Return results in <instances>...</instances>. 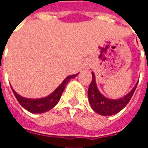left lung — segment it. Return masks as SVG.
Returning <instances> with one entry per match:
<instances>
[{
    "mask_svg": "<svg viewBox=\"0 0 148 148\" xmlns=\"http://www.w3.org/2000/svg\"><path fill=\"white\" fill-rule=\"evenodd\" d=\"M92 81L88 90L89 101L91 108L97 113L102 116H111L116 114L124 109L127 105V103L129 102L138 85V83H136L130 93L123 98L118 100H110L103 96L99 92V90H97L95 82V76L93 73H92Z\"/></svg>",
    "mask_w": 148,
    "mask_h": 148,
    "instance_id": "left-lung-1",
    "label": "left lung"
}]
</instances>
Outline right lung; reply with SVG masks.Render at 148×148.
Wrapping results in <instances>:
<instances>
[{
	"instance_id": "right-lung-1",
	"label": "right lung",
	"mask_w": 148,
	"mask_h": 148,
	"mask_svg": "<svg viewBox=\"0 0 148 148\" xmlns=\"http://www.w3.org/2000/svg\"><path fill=\"white\" fill-rule=\"evenodd\" d=\"M77 74H73L70 75L64 79V81L62 82V84L53 93L44 98H40V99H28V98H24L23 97L18 95L17 93L15 92L13 89H12V92L14 93L16 98L17 99L18 102L21 104L22 107L27 111L33 112V113H42L48 111L51 109L54 106H56V104L58 102L62 96V93L64 91V89L66 84L70 82L71 78H74L76 77Z\"/></svg>"
}]
</instances>
